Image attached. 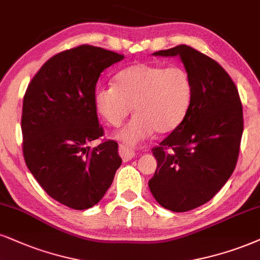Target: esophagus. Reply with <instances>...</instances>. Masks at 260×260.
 Masks as SVG:
<instances>
[{
	"label": "esophagus",
	"instance_id": "obj_1",
	"mask_svg": "<svg viewBox=\"0 0 260 260\" xmlns=\"http://www.w3.org/2000/svg\"><path fill=\"white\" fill-rule=\"evenodd\" d=\"M119 154L124 161H129L135 156V152L125 146H119Z\"/></svg>",
	"mask_w": 260,
	"mask_h": 260
}]
</instances>
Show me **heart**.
<instances>
[{"label": "heart", "mask_w": 260, "mask_h": 260, "mask_svg": "<svg viewBox=\"0 0 260 260\" xmlns=\"http://www.w3.org/2000/svg\"><path fill=\"white\" fill-rule=\"evenodd\" d=\"M193 98V83L184 67L141 62L121 70L115 85H100L94 106L106 123L119 126L135 108V117L118 133L126 145L135 146L154 131L168 134L181 125Z\"/></svg>", "instance_id": "1"}]
</instances>
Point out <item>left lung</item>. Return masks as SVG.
I'll list each match as a JSON object with an SVG mask.
<instances>
[{
  "label": "left lung",
  "mask_w": 260,
  "mask_h": 260,
  "mask_svg": "<svg viewBox=\"0 0 260 260\" xmlns=\"http://www.w3.org/2000/svg\"><path fill=\"white\" fill-rule=\"evenodd\" d=\"M153 55L181 57L193 83L184 120L152 149L158 165L148 182L162 207L185 212L210 201L232 176L243 131L242 105L225 70L194 48L181 44Z\"/></svg>",
  "instance_id": "1"
}]
</instances>
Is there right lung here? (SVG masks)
<instances>
[{
    "mask_svg": "<svg viewBox=\"0 0 260 260\" xmlns=\"http://www.w3.org/2000/svg\"><path fill=\"white\" fill-rule=\"evenodd\" d=\"M124 59L121 54L83 44L65 50L41 67L22 102L25 162L46 193L73 210L99 203L121 165L118 143L104 135L94 106L101 72Z\"/></svg>",
    "mask_w": 260,
    "mask_h": 260,
    "instance_id": "1",
    "label": "right lung"
}]
</instances>
